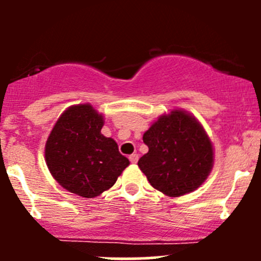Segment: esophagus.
Returning a JSON list of instances; mask_svg holds the SVG:
<instances>
[{
    "label": "esophagus",
    "instance_id": "esophagus-1",
    "mask_svg": "<svg viewBox=\"0 0 261 261\" xmlns=\"http://www.w3.org/2000/svg\"><path fill=\"white\" fill-rule=\"evenodd\" d=\"M128 159H130V162L133 163V164H136L139 160V155L138 154H131L130 156H128Z\"/></svg>",
    "mask_w": 261,
    "mask_h": 261
}]
</instances>
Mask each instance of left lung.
<instances>
[{"instance_id": "1", "label": "left lung", "mask_w": 261, "mask_h": 261, "mask_svg": "<svg viewBox=\"0 0 261 261\" xmlns=\"http://www.w3.org/2000/svg\"><path fill=\"white\" fill-rule=\"evenodd\" d=\"M149 151L138 165L155 189L179 197L203 184L213 167V146L194 116L173 110L152 123L143 136Z\"/></svg>"}]
</instances>
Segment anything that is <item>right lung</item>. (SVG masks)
Wrapping results in <instances>:
<instances>
[{"label":"right lung","mask_w":261,"mask_h":261,"mask_svg":"<svg viewBox=\"0 0 261 261\" xmlns=\"http://www.w3.org/2000/svg\"><path fill=\"white\" fill-rule=\"evenodd\" d=\"M103 116L89 103L65 110L45 144L53 178L70 193L94 198L111 188L130 164L116 141L101 134Z\"/></svg>","instance_id":"right-lung-1"}]
</instances>
